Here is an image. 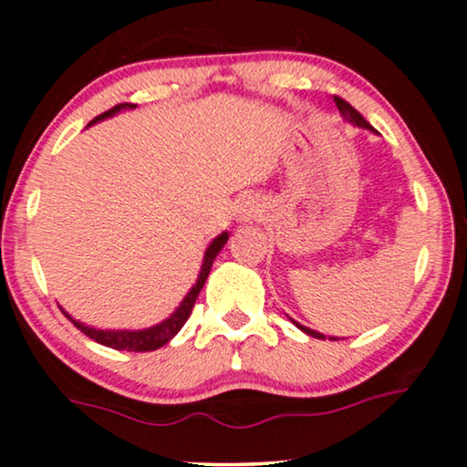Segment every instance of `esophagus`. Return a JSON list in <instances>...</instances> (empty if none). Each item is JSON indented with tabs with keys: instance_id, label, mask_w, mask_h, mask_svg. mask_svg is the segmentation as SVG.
<instances>
[{
	"instance_id": "obj_1",
	"label": "esophagus",
	"mask_w": 467,
	"mask_h": 467,
	"mask_svg": "<svg viewBox=\"0 0 467 467\" xmlns=\"http://www.w3.org/2000/svg\"><path fill=\"white\" fill-rule=\"evenodd\" d=\"M242 219H251V213H248V210H242Z\"/></svg>"
}]
</instances>
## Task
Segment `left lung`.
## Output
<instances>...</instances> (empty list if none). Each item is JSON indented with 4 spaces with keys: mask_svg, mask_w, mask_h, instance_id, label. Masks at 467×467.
<instances>
[{
    "mask_svg": "<svg viewBox=\"0 0 467 467\" xmlns=\"http://www.w3.org/2000/svg\"><path fill=\"white\" fill-rule=\"evenodd\" d=\"M334 101H336L337 110H340V112L344 114V117H347V119L350 120V123H355L357 127H366V130H372V131H374V127L369 125L368 120L363 119L361 114L357 112L355 108L350 106L347 99H342V98H337V95H334ZM293 323H296V321H293ZM296 325H297V327L302 329V331H306V334H308V336H312V337H318V340H325V336H323V334H318V331H315V329H308V327H304V325H299V323H296Z\"/></svg>",
    "mask_w": 467,
    "mask_h": 467,
    "instance_id": "8db88e82",
    "label": "left lung"
}]
</instances>
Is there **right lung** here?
<instances>
[{
  "mask_svg": "<svg viewBox=\"0 0 467 467\" xmlns=\"http://www.w3.org/2000/svg\"><path fill=\"white\" fill-rule=\"evenodd\" d=\"M125 108H136V104H119V106H114L108 112L99 114V117H95L88 125L98 123V120H101V119L112 117V114H117L119 110H125ZM227 238H229L227 232H223L219 238H214L213 244L208 246L206 254H203V265H202L200 278H197V283L193 285V289L187 293V297L182 299V304L178 306L174 315H171L170 318H165L163 323L155 325V327L142 329V331H104V329L87 327V325L74 321V318L69 317L67 312H63V315H66L69 321H72L76 327L82 331V334L88 336L95 342L104 344V347H110V348H117V350H130V353H131V350H133V353H146V350L161 348L163 344H168L171 337H174L178 331H181L182 325L187 323V318L191 317V310H193V306H195V299H197V296H200L203 283H206V278H208V274H210V267H213V261L216 259V254H219L221 248L225 246Z\"/></svg>",
  "mask_w": 467,
  "mask_h": 467,
  "instance_id": "add662e5",
  "label": "right lung"
}]
</instances>
